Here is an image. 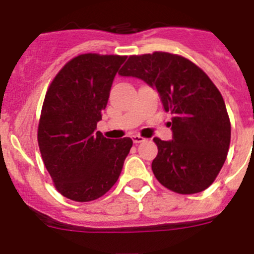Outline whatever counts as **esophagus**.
Segmentation results:
<instances>
[{
  "label": "esophagus",
  "mask_w": 254,
  "mask_h": 254,
  "mask_svg": "<svg viewBox=\"0 0 254 254\" xmlns=\"http://www.w3.org/2000/svg\"><path fill=\"white\" fill-rule=\"evenodd\" d=\"M131 139H132V141H134V144H139V142L145 141L144 137H141L140 135H132Z\"/></svg>",
  "instance_id": "1"
}]
</instances>
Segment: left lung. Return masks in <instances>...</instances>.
I'll return each mask as SVG.
<instances>
[{
  "label": "left lung",
  "instance_id": "8db88e82",
  "mask_svg": "<svg viewBox=\"0 0 254 254\" xmlns=\"http://www.w3.org/2000/svg\"><path fill=\"white\" fill-rule=\"evenodd\" d=\"M122 77L144 80L172 114V140L154 137L155 177L174 192L190 195L207 189L222 169L231 141V123L220 90L202 69L176 54L131 56Z\"/></svg>",
  "mask_w": 254,
  "mask_h": 254
}]
</instances>
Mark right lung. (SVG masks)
Listing matches in <instances>:
<instances>
[{
	"mask_svg": "<svg viewBox=\"0 0 254 254\" xmlns=\"http://www.w3.org/2000/svg\"><path fill=\"white\" fill-rule=\"evenodd\" d=\"M124 56L80 54L59 70L47 90L38 145L56 189L77 202L97 200L118 181L132 146L97 130Z\"/></svg>",
	"mask_w": 254,
	"mask_h": 254,
	"instance_id": "add662e5",
	"label": "right lung"
}]
</instances>
